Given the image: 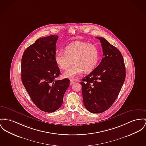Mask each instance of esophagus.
Wrapping results in <instances>:
<instances>
[{
  "label": "esophagus",
  "mask_w": 146,
  "mask_h": 146,
  "mask_svg": "<svg viewBox=\"0 0 146 146\" xmlns=\"http://www.w3.org/2000/svg\"><path fill=\"white\" fill-rule=\"evenodd\" d=\"M75 83V82L73 81V80H70V85H72V84H74Z\"/></svg>",
  "instance_id": "34e87169"
}]
</instances>
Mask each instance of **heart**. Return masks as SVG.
I'll list each match as a JSON object with an SVG mask.
<instances>
[{
  "label": "heart",
  "mask_w": 146,
  "mask_h": 146,
  "mask_svg": "<svg viewBox=\"0 0 146 146\" xmlns=\"http://www.w3.org/2000/svg\"><path fill=\"white\" fill-rule=\"evenodd\" d=\"M100 52L97 46L86 42L76 41L68 45L65 51H57L54 55L56 63L61 69L65 70L64 78L74 79L84 71L89 72L97 66Z\"/></svg>",
  "instance_id": "b5f03b06"
}]
</instances>
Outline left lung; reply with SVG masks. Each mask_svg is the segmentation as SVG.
<instances>
[{
    "instance_id": "left-lung-1",
    "label": "left lung",
    "mask_w": 146,
    "mask_h": 146,
    "mask_svg": "<svg viewBox=\"0 0 146 146\" xmlns=\"http://www.w3.org/2000/svg\"><path fill=\"white\" fill-rule=\"evenodd\" d=\"M100 41L103 58L100 64L80 82L83 102L91 113L106 111L118 96L126 78V68L122 54L103 38Z\"/></svg>"
}]
</instances>
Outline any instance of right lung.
<instances>
[{"label":"right lung","mask_w":146,"mask_h":146,"mask_svg":"<svg viewBox=\"0 0 146 146\" xmlns=\"http://www.w3.org/2000/svg\"><path fill=\"white\" fill-rule=\"evenodd\" d=\"M58 35L40 38L26 49L21 58L23 85L40 110L54 112L61 106L70 85L68 78L56 80L60 70L54 58Z\"/></svg>","instance_id":"1"}]
</instances>
